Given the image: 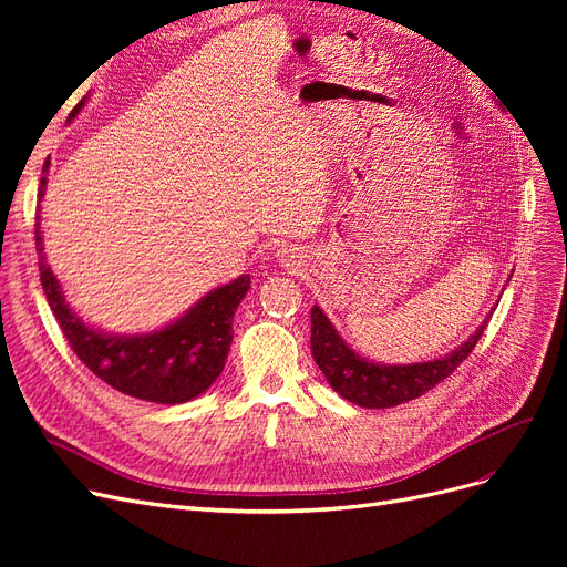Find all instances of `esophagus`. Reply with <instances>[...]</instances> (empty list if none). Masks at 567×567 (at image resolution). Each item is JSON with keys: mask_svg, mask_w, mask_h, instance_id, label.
Masks as SVG:
<instances>
[{"mask_svg": "<svg viewBox=\"0 0 567 567\" xmlns=\"http://www.w3.org/2000/svg\"><path fill=\"white\" fill-rule=\"evenodd\" d=\"M277 260L286 269H298L305 262V257H302V250H298L296 246H284L277 250Z\"/></svg>", "mask_w": 567, "mask_h": 567, "instance_id": "esophagus-1", "label": "esophagus"}]
</instances>
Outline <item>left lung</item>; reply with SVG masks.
<instances>
[{"instance_id": "1", "label": "left lung", "mask_w": 567, "mask_h": 567, "mask_svg": "<svg viewBox=\"0 0 567 567\" xmlns=\"http://www.w3.org/2000/svg\"><path fill=\"white\" fill-rule=\"evenodd\" d=\"M489 317L456 350L433 362L421 364H379L359 357L338 336L333 323L319 307H312V357L331 388L352 404L367 409H388L421 398L442 383L466 359L483 336Z\"/></svg>"}]
</instances>
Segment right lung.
I'll return each instance as SVG.
<instances>
[{
	"mask_svg": "<svg viewBox=\"0 0 567 567\" xmlns=\"http://www.w3.org/2000/svg\"><path fill=\"white\" fill-rule=\"evenodd\" d=\"M82 104L84 101H80L71 117L80 113ZM42 173H49V158ZM44 188L47 177L40 179V200ZM40 219L38 213L35 246L40 252V281L51 312L84 367L130 398L158 404L194 400L219 379L234 338V312L250 288L248 274L210 290L192 310L161 331L134 336L104 333L84 323L68 307L61 284L47 265Z\"/></svg>",
	"mask_w": 567,
	"mask_h": 567,
	"instance_id": "right-lung-1",
	"label": "right lung"
}]
</instances>
